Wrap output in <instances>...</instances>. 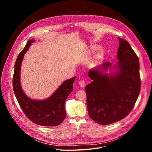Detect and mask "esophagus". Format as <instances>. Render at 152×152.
<instances>
[{
    "mask_svg": "<svg viewBox=\"0 0 152 152\" xmlns=\"http://www.w3.org/2000/svg\"><path fill=\"white\" fill-rule=\"evenodd\" d=\"M79 85L81 86V87H82V88L85 87V81H84L83 80H80L79 82Z\"/></svg>",
    "mask_w": 152,
    "mask_h": 152,
    "instance_id": "1",
    "label": "esophagus"
}]
</instances>
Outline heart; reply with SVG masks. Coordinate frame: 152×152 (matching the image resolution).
<instances>
[{"label":"heart","instance_id":"heart-1","mask_svg":"<svg viewBox=\"0 0 152 152\" xmlns=\"http://www.w3.org/2000/svg\"><path fill=\"white\" fill-rule=\"evenodd\" d=\"M98 49V47H97V46L94 47V49ZM103 54V52H101V53H100V55H102Z\"/></svg>","mask_w":152,"mask_h":152}]
</instances>
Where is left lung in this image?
Masks as SVG:
<instances>
[{
    "label": "left lung",
    "mask_w": 152,
    "mask_h": 152,
    "mask_svg": "<svg viewBox=\"0 0 152 152\" xmlns=\"http://www.w3.org/2000/svg\"><path fill=\"white\" fill-rule=\"evenodd\" d=\"M118 39V71L115 75L103 74L102 70L111 66L110 62H104L100 71L90 70L93 82L85 87L88 115L102 125L125 118L133 109L141 89L139 59L126 40Z\"/></svg>",
    "instance_id": "left-lung-1"
}]
</instances>
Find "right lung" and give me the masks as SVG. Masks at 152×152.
Masks as SVG:
<instances>
[{
	"instance_id": "add662e5",
	"label": "right lung",
	"mask_w": 152,
	"mask_h": 152,
	"mask_svg": "<svg viewBox=\"0 0 152 152\" xmlns=\"http://www.w3.org/2000/svg\"><path fill=\"white\" fill-rule=\"evenodd\" d=\"M34 41L29 40L17 56L12 79L14 92L20 107L28 119L38 125L56 126L62 123L66 117L65 102L73 91L76 77L64 81L52 96L45 100H34L28 97L21 87L20 67L25 53Z\"/></svg>"
}]
</instances>
